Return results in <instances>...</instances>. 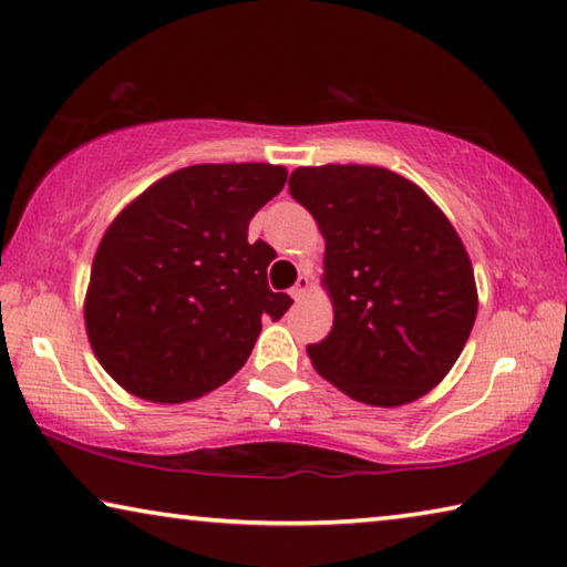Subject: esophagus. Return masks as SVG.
<instances>
[{"label": "esophagus", "mask_w": 567, "mask_h": 567, "mask_svg": "<svg viewBox=\"0 0 567 567\" xmlns=\"http://www.w3.org/2000/svg\"><path fill=\"white\" fill-rule=\"evenodd\" d=\"M310 290V277L308 275H300L298 277V282H295V287L290 290V295L295 300H302L305 298V292Z\"/></svg>", "instance_id": "esophagus-1"}]
</instances>
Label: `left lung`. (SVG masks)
<instances>
[{"label":"left lung","instance_id":"8db88e82","mask_svg":"<svg viewBox=\"0 0 567 567\" xmlns=\"http://www.w3.org/2000/svg\"><path fill=\"white\" fill-rule=\"evenodd\" d=\"M290 194L326 239V340L308 346L322 379L371 406H403L452 371L477 318L470 255L444 212L381 166H300Z\"/></svg>","mask_w":567,"mask_h":567}]
</instances>
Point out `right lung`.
<instances>
[{
  "label": "right lung",
  "instance_id": "1",
  "mask_svg": "<svg viewBox=\"0 0 567 567\" xmlns=\"http://www.w3.org/2000/svg\"><path fill=\"white\" fill-rule=\"evenodd\" d=\"M287 168L199 164L148 186L97 245L85 292L90 348L133 396L182 403L227 383L255 348L275 251L247 241L249 219L282 192Z\"/></svg>",
  "mask_w": 567,
  "mask_h": 567
}]
</instances>
